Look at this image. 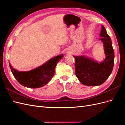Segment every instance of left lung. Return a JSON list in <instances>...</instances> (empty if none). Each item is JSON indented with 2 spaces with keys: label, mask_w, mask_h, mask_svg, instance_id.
<instances>
[{
  "label": "left lung",
  "mask_w": 125,
  "mask_h": 125,
  "mask_svg": "<svg viewBox=\"0 0 125 125\" xmlns=\"http://www.w3.org/2000/svg\"><path fill=\"white\" fill-rule=\"evenodd\" d=\"M104 46L106 58L104 62L97 63L83 56H74L75 75L81 83L87 86L103 84L113 71L114 61V51L112 41L103 25L100 34Z\"/></svg>",
  "instance_id": "8db88e82"
}]
</instances>
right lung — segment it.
Here are the masks:
<instances>
[{
	"mask_svg": "<svg viewBox=\"0 0 125 125\" xmlns=\"http://www.w3.org/2000/svg\"><path fill=\"white\" fill-rule=\"evenodd\" d=\"M63 57L62 54L56 56L37 68L26 72L14 69L10 63L9 66L14 78L20 84L29 88H39L46 85L51 80L56 65Z\"/></svg>",
	"mask_w": 125,
	"mask_h": 125,
	"instance_id": "1",
	"label": "right lung"
}]
</instances>
